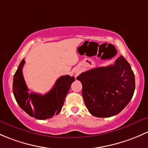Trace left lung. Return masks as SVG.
Returning a JSON list of instances; mask_svg holds the SVG:
<instances>
[{
    "mask_svg": "<svg viewBox=\"0 0 148 148\" xmlns=\"http://www.w3.org/2000/svg\"><path fill=\"white\" fill-rule=\"evenodd\" d=\"M82 95L91 115L109 118L121 112L133 96L135 75L128 62L120 56L115 64L81 73Z\"/></svg>",
    "mask_w": 148,
    "mask_h": 148,
    "instance_id": "1",
    "label": "left lung"
}]
</instances>
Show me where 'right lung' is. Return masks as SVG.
<instances>
[{
  "instance_id": "obj_1",
  "label": "right lung",
  "mask_w": 148,
  "mask_h": 148,
  "mask_svg": "<svg viewBox=\"0 0 148 148\" xmlns=\"http://www.w3.org/2000/svg\"><path fill=\"white\" fill-rule=\"evenodd\" d=\"M24 64L25 60H23L13 77V92L18 104L30 116L38 120L48 119L58 115L63 108L65 97L75 77L61 76L51 90L43 95L35 92L29 94L23 75Z\"/></svg>"
}]
</instances>
